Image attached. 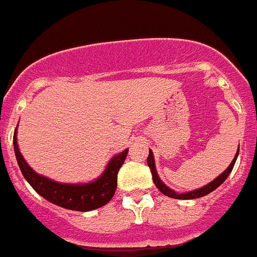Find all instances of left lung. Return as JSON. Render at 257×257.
<instances>
[{
    "label": "left lung",
    "mask_w": 257,
    "mask_h": 257,
    "mask_svg": "<svg viewBox=\"0 0 257 257\" xmlns=\"http://www.w3.org/2000/svg\"><path fill=\"white\" fill-rule=\"evenodd\" d=\"M238 154H239V148H238L234 160L231 161V163L229 165L228 169L222 172L221 175H219L216 179H213L211 183H208L207 185H205L203 188H199V189L192 190V192H187V193H176L175 190L170 189L167 185H165V184H163V181L161 180L160 176H158V174H157V171H156L154 157H153V153H152V151H149L148 161H147V162H148L149 169H151V172H152V176H153V183L156 184V187L158 188V189H160L161 192L165 194V196L171 197V198H175V199H196V198H201V197L206 196V194H208V193L213 192V190L216 189V188H219L220 185H221V184L225 181V179L228 178L229 174H230L231 170H233V167H234V163H235V161H237Z\"/></svg>",
    "instance_id": "1"
}]
</instances>
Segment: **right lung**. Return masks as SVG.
Wrapping results in <instances>:
<instances>
[{
  "mask_svg": "<svg viewBox=\"0 0 257 257\" xmlns=\"http://www.w3.org/2000/svg\"><path fill=\"white\" fill-rule=\"evenodd\" d=\"M14 151L23 176L40 196L54 205L67 210L85 212L103 207L114 196L117 188V174L126 160L128 149H124L123 152L113 157L106 165L101 176H99L95 181L86 184L58 183L33 171L19 151L17 128L14 133Z\"/></svg>",
  "mask_w": 257,
  "mask_h": 257,
  "instance_id": "right-lung-1",
  "label": "right lung"
}]
</instances>
